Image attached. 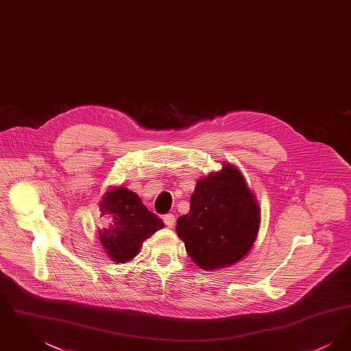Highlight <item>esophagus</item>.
Listing matches in <instances>:
<instances>
[{
	"mask_svg": "<svg viewBox=\"0 0 351 351\" xmlns=\"http://www.w3.org/2000/svg\"><path fill=\"white\" fill-rule=\"evenodd\" d=\"M163 221H165V223L167 225L168 228H173V225H175V216L173 215H166L163 217Z\"/></svg>",
	"mask_w": 351,
	"mask_h": 351,
	"instance_id": "obj_1",
	"label": "esophagus"
}]
</instances>
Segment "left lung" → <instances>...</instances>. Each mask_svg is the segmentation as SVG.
<instances>
[{"label":"left lung","instance_id":"left-lung-1","mask_svg":"<svg viewBox=\"0 0 351 351\" xmlns=\"http://www.w3.org/2000/svg\"><path fill=\"white\" fill-rule=\"evenodd\" d=\"M259 228L255 193L238 167L223 162L222 169L197 180L189 212L178 218L176 233L199 267L215 271L242 261Z\"/></svg>","mask_w":351,"mask_h":351}]
</instances>
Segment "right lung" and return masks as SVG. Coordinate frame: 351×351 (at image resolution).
<instances>
[{
	"label": "right lung",
	"instance_id": "obj_1",
	"mask_svg": "<svg viewBox=\"0 0 351 351\" xmlns=\"http://www.w3.org/2000/svg\"><path fill=\"white\" fill-rule=\"evenodd\" d=\"M100 210L106 223L99 229V239L104 252L114 263L132 262L143 242L165 228L163 221L123 185L112 186L102 195Z\"/></svg>",
	"mask_w": 351,
	"mask_h": 351
}]
</instances>
